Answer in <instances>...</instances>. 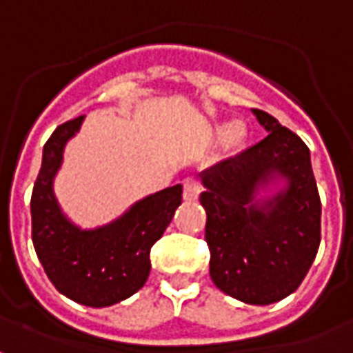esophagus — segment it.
Masks as SVG:
<instances>
[{"mask_svg": "<svg viewBox=\"0 0 353 353\" xmlns=\"http://www.w3.org/2000/svg\"><path fill=\"white\" fill-rule=\"evenodd\" d=\"M200 191H202V185L196 177H187L183 179V199L192 202V200L199 199Z\"/></svg>", "mask_w": 353, "mask_h": 353, "instance_id": "esophagus-1", "label": "esophagus"}]
</instances>
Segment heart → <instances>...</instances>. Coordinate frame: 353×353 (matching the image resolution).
<instances>
[{"mask_svg": "<svg viewBox=\"0 0 353 353\" xmlns=\"http://www.w3.org/2000/svg\"><path fill=\"white\" fill-rule=\"evenodd\" d=\"M221 134L223 136H230V139H232L234 143H240L245 136L244 128H242L240 124H236V126H225V128H221Z\"/></svg>", "mask_w": 353, "mask_h": 353, "instance_id": "1", "label": "heart"}]
</instances>
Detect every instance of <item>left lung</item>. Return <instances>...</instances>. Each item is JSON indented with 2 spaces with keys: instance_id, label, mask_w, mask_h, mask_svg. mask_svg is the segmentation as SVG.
Returning a JSON list of instances; mask_svg holds the SVG:
<instances>
[{
  "instance_id": "8db88e82",
  "label": "left lung",
  "mask_w": 353,
  "mask_h": 353,
  "mask_svg": "<svg viewBox=\"0 0 353 353\" xmlns=\"http://www.w3.org/2000/svg\"><path fill=\"white\" fill-rule=\"evenodd\" d=\"M253 113L268 136L206 170L200 204L215 285L242 303L272 304L301 285L316 259L321 200L306 143L272 115ZM276 173L288 187L257 205L254 192Z\"/></svg>"
}]
</instances>
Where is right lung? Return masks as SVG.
<instances>
[{
    "label": "right lung",
    "instance_id": "add662e5",
    "mask_svg": "<svg viewBox=\"0 0 353 353\" xmlns=\"http://www.w3.org/2000/svg\"><path fill=\"white\" fill-rule=\"evenodd\" d=\"M85 117L60 124L43 147L32 191V240L52 285L75 303L101 308L134 295L151 272L149 253L181 204V185L154 192L108 227L81 230L60 212L52 179L68 139Z\"/></svg>",
    "mask_w": 353,
    "mask_h": 353
}]
</instances>
